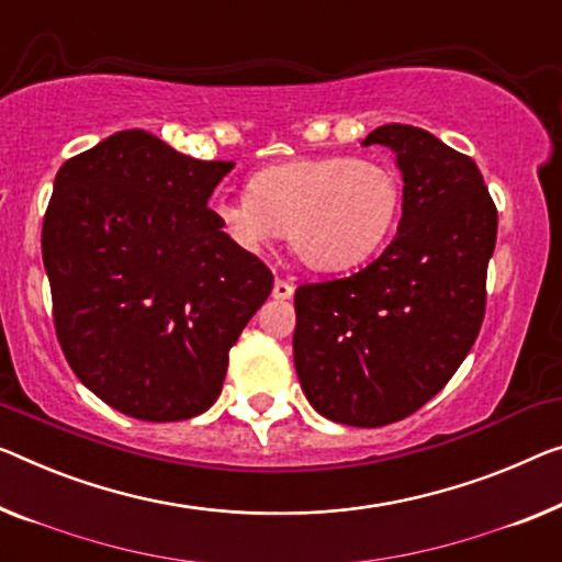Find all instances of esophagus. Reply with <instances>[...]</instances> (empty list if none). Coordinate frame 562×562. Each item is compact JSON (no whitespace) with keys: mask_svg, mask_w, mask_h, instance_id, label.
I'll list each match as a JSON object with an SVG mask.
<instances>
[{"mask_svg":"<svg viewBox=\"0 0 562 562\" xmlns=\"http://www.w3.org/2000/svg\"><path fill=\"white\" fill-rule=\"evenodd\" d=\"M292 292H295V284L290 280H274V288H272L274 300H290Z\"/></svg>","mask_w":562,"mask_h":562,"instance_id":"34e87169","label":"esophagus"}]
</instances>
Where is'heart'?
Returning a JSON list of instances; mask_svg holds the SVG:
<instances>
[{
  "label": "heart",
  "mask_w": 562,
  "mask_h": 562,
  "mask_svg": "<svg viewBox=\"0 0 562 562\" xmlns=\"http://www.w3.org/2000/svg\"><path fill=\"white\" fill-rule=\"evenodd\" d=\"M401 179L389 164L315 156L267 166L249 194L222 199L214 214L245 247L288 232L290 247L315 270H346L371 257L396 227Z\"/></svg>",
  "instance_id": "obj_1"
}]
</instances>
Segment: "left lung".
Instances as JSON below:
<instances>
[{"instance_id":"left-lung-1","label":"left lung","mask_w":562,"mask_h":562,"mask_svg":"<svg viewBox=\"0 0 562 562\" xmlns=\"http://www.w3.org/2000/svg\"><path fill=\"white\" fill-rule=\"evenodd\" d=\"M396 154L404 214L379 259L295 290L300 386L317 414L386 426L437 396L472 350L487 303L497 206L472 158L429 131L389 123L363 146Z\"/></svg>"}]
</instances>
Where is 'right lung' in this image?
I'll return each instance as SVG.
<instances>
[{"instance_id":"right-lung-1","label":"right lung","mask_w":562,"mask_h":562,"mask_svg":"<svg viewBox=\"0 0 562 562\" xmlns=\"http://www.w3.org/2000/svg\"><path fill=\"white\" fill-rule=\"evenodd\" d=\"M232 169L133 128L55 176L42 222L55 333L75 375L115 412L140 422L204 414L229 348L270 297V267L206 206Z\"/></svg>"}]
</instances>
